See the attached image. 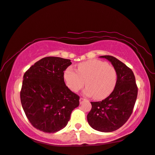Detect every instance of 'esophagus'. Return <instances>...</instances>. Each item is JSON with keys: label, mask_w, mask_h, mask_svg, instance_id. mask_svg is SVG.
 I'll return each instance as SVG.
<instances>
[{"label": "esophagus", "mask_w": 155, "mask_h": 155, "mask_svg": "<svg viewBox=\"0 0 155 155\" xmlns=\"http://www.w3.org/2000/svg\"><path fill=\"white\" fill-rule=\"evenodd\" d=\"M84 101H86V99L85 98H83V97H81V98L80 99V104L83 103Z\"/></svg>", "instance_id": "1"}]
</instances>
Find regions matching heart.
<instances>
[{"mask_svg": "<svg viewBox=\"0 0 155 155\" xmlns=\"http://www.w3.org/2000/svg\"><path fill=\"white\" fill-rule=\"evenodd\" d=\"M65 81L74 92H78L87 86L84 90L87 95L96 99H102L109 96L116 87L118 80L115 68L103 61L92 59L78 65V71L72 66L65 70Z\"/></svg>", "mask_w": 155, "mask_h": 155, "instance_id": "1", "label": "heart"}]
</instances>
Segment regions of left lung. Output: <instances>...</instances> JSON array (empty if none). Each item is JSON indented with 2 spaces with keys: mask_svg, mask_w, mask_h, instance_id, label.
I'll list each match as a JSON object with an SVG mask.
<instances>
[{
  "mask_svg": "<svg viewBox=\"0 0 155 155\" xmlns=\"http://www.w3.org/2000/svg\"><path fill=\"white\" fill-rule=\"evenodd\" d=\"M117 71L116 87L109 97L100 101H92L87 114L90 126L101 132H112L126 124L133 113L137 96L134 73L130 68L111 56H102Z\"/></svg>",
  "mask_w": 155,
  "mask_h": 155,
  "instance_id": "obj_1",
  "label": "left lung"
}]
</instances>
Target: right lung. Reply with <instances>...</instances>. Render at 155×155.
<instances>
[{
  "label": "right lung",
  "instance_id": "1",
  "mask_svg": "<svg viewBox=\"0 0 155 155\" xmlns=\"http://www.w3.org/2000/svg\"><path fill=\"white\" fill-rule=\"evenodd\" d=\"M70 59L48 56L31 65L23 76L20 100L30 124L45 133H56L68 123L80 97L65 85Z\"/></svg>",
  "mask_w": 155,
  "mask_h": 155
}]
</instances>
